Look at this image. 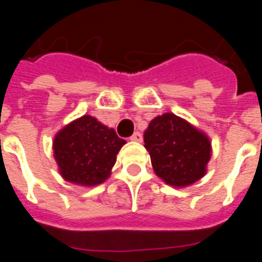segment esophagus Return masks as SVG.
I'll return each instance as SVG.
<instances>
[{
	"label": "esophagus",
	"instance_id": "34e87169",
	"mask_svg": "<svg viewBox=\"0 0 262 262\" xmlns=\"http://www.w3.org/2000/svg\"><path fill=\"white\" fill-rule=\"evenodd\" d=\"M129 140H133V142H138V143H142L143 142V135L140 133H134L133 136L129 138Z\"/></svg>",
	"mask_w": 262,
	"mask_h": 262
}]
</instances>
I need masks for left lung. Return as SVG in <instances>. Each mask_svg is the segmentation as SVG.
<instances>
[{
	"label": "left lung",
	"instance_id": "8db88e82",
	"mask_svg": "<svg viewBox=\"0 0 262 262\" xmlns=\"http://www.w3.org/2000/svg\"><path fill=\"white\" fill-rule=\"evenodd\" d=\"M144 147L157 177L173 187L190 186L201 180L212 151L209 136L173 113L149 122Z\"/></svg>",
	"mask_w": 262,
	"mask_h": 262
}]
</instances>
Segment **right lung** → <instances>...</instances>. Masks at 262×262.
I'll list each match as a JSON object with an SVG mask.
<instances>
[{
    "label": "right lung",
    "instance_id": "obj_1",
    "mask_svg": "<svg viewBox=\"0 0 262 262\" xmlns=\"http://www.w3.org/2000/svg\"><path fill=\"white\" fill-rule=\"evenodd\" d=\"M126 140L92 115H82L62 127L52 143L53 157L66 181L97 186L110 177L117 155Z\"/></svg>",
    "mask_w": 262,
    "mask_h": 262
}]
</instances>
